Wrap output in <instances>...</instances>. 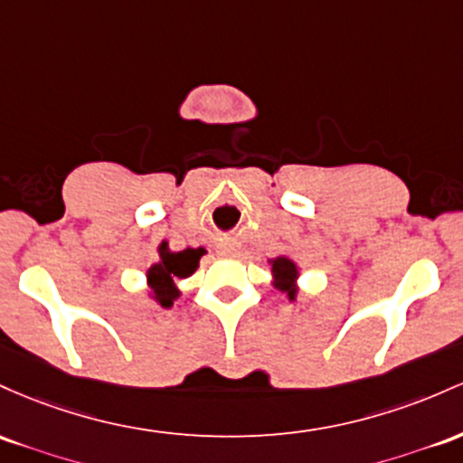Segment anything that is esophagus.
<instances>
[{
  "label": "esophagus",
  "instance_id": "1",
  "mask_svg": "<svg viewBox=\"0 0 463 463\" xmlns=\"http://www.w3.org/2000/svg\"><path fill=\"white\" fill-rule=\"evenodd\" d=\"M218 253H221V256H233V253H236V249H233V247H221V249H218Z\"/></svg>",
  "mask_w": 463,
  "mask_h": 463
}]
</instances>
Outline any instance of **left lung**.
I'll return each instance as SVG.
<instances>
[{
	"mask_svg": "<svg viewBox=\"0 0 463 463\" xmlns=\"http://www.w3.org/2000/svg\"><path fill=\"white\" fill-rule=\"evenodd\" d=\"M271 264V284L273 288H278L279 293H284L288 301L298 299L299 293V267L298 262H293L288 256H278L269 260Z\"/></svg>",
	"mask_w": 463,
	"mask_h": 463,
	"instance_id": "8db88e82",
	"label": "left lung"
}]
</instances>
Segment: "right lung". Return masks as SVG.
I'll return each mask as SVG.
<instances>
[{
  "label": "right lung",
  "instance_id": "add662e5",
  "mask_svg": "<svg viewBox=\"0 0 463 463\" xmlns=\"http://www.w3.org/2000/svg\"><path fill=\"white\" fill-rule=\"evenodd\" d=\"M159 260L146 269V284L148 298L159 304L162 308H173V304L179 299L181 290L176 288V279L190 278L199 269V260L205 253L203 247L199 249H184V251H173L168 242H162L157 247Z\"/></svg>",
  "mask_w": 463,
  "mask_h": 463
}]
</instances>
